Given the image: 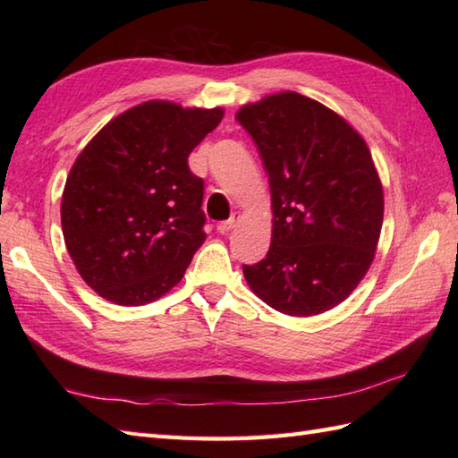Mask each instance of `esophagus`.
Instances as JSON below:
<instances>
[{"instance_id":"obj_1","label":"esophagus","mask_w":458,"mask_h":458,"mask_svg":"<svg viewBox=\"0 0 458 458\" xmlns=\"http://www.w3.org/2000/svg\"><path fill=\"white\" fill-rule=\"evenodd\" d=\"M238 220H240V214H232V216H230L228 220H224V222H220V224H218L216 230L220 232V234H230V232L236 228Z\"/></svg>"}]
</instances>
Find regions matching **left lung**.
Masks as SVG:
<instances>
[{
	"label": "left lung",
	"instance_id": "1",
	"mask_svg": "<svg viewBox=\"0 0 458 458\" xmlns=\"http://www.w3.org/2000/svg\"><path fill=\"white\" fill-rule=\"evenodd\" d=\"M269 177L274 236L244 266L254 293L279 313H325L352 293L372 264L384 191L366 141L327 106L297 92L238 112Z\"/></svg>",
	"mask_w": 458,
	"mask_h": 458
}]
</instances>
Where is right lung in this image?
Segmentation results:
<instances>
[{"mask_svg":"<svg viewBox=\"0 0 458 458\" xmlns=\"http://www.w3.org/2000/svg\"><path fill=\"white\" fill-rule=\"evenodd\" d=\"M224 112L145 102L112 120L68 174L61 222L82 279L115 305H143L182 279L204 238V181L189 155Z\"/></svg>","mask_w":458,"mask_h":458,"instance_id":"obj_1","label":"right lung"}]
</instances>
